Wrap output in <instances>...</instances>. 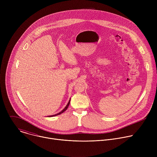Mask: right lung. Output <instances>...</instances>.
<instances>
[{"label": "right lung", "instance_id": "right-lung-1", "mask_svg": "<svg viewBox=\"0 0 157 157\" xmlns=\"http://www.w3.org/2000/svg\"><path fill=\"white\" fill-rule=\"evenodd\" d=\"M70 101H69V102H68V103L67 104V105H66V106L60 112V113H58V114H55V115H53V116H50V117H53V116H58V115H59V114H62L63 113H64V112L68 109V106H69V105H70Z\"/></svg>", "mask_w": 157, "mask_h": 157}]
</instances>
